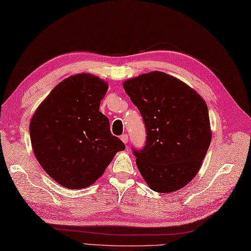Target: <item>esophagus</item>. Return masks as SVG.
<instances>
[{
	"instance_id": "34e87169",
	"label": "esophagus",
	"mask_w": 251,
	"mask_h": 251,
	"mask_svg": "<svg viewBox=\"0 0 251 251\" xmlns=\"http://www.w3.org/2000/svg\"><path fill=\"white\" fill-rule=\"evenodd\" d=\"M120 139L124 142V144H127V140H129V136H127V134H124V135L120 136Z\"/></svg>"
}]
</instances>
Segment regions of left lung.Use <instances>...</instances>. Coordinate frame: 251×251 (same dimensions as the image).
<instances>
[{"instance_id": "8db88e82", "label": "left lung", "mask_w": 251, "mask_h": 251, "mask_svg": "<svg viewBox=\"0 0 251 251\" xmlns=\"http://www.w3.org/2000/svg\"><path fill=\"white\" fill-rule=\"evenodd\" d=\"M145 122L146 145L133 149L136 165L152 191L172 193L199 172L212 138L202 97L180 79L161 71L124 82Z\"/></svg>"}]
</instances>
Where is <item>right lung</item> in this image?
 Here are the masks:
<instances>
[{"instance_id":"1","label":"right lung","mask_w":251,"mask_h":251,"mask_svg":"<svg viewBox=\"0 0 251 251\" xmlns=\"http://www.w3.org/2000/svg\"><path fill=\"white\" fill-rule=\"evenodd\" d=\"M108 85L90 73L65 78L36 109L29 122L34 154L45 172L69 189L85 188L105 172L121 140L100 111Z\"/></svg>"}]
</instances>
